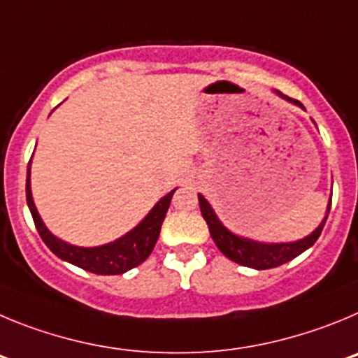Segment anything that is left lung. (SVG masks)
<instances>
[{
  "label": "left lung",
  "instance_id": "left-lung-1",
  "mask_svg": "<svg viewBox=\"0 0 358 358\" xmlns=\"http://www.w3.org/2000/svg\"><path fill=\"white\" fill-rule=\"evenodd\" d=\"M278 92V91H276ZM283 99H287V101L296 103L299 107L303 108V105L296 99L287 98V96H283L282 92H278ZM199 199V210H201L203 219L207 221L208 224V231H210L212 239H214L215 246L219 248V251L223 253L224 257H228L234 262L241 264V266L246 267H253V269H271V267H278L282 264L289 262L294 257L301 255L305 250L312 246V244L317 241V237L323 231L324 223H327L328 212H330L331 201H328L327 207V215L321 221V224L312 231L310 235H307L305 239H299L296 243H280V244H266V243H257V241L251 239H244V237H239V235L231 234L227 227H224L221 221L215 215L214 208L210 207V203L207 199L203 198L201 194H198Z\"/></svg>",
  "mask_w": 358,
  "mask_h": 358
}]
</instances>
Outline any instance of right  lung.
Wrapping results in <instances>:
<instances>
[{
  "instance_id": "obj_1",
  "label": "right lung",
  "mask_w": 358,
  "mask_h": 358,
  "mask_svg": "<svg viewBox=\"0 0 358 358\" xmlns=\"http://www.w3.org/2000/svg\"><path fill=\"white\" fill-rule=\"evenodd\" d=\"M30 164H28L27 173L28 208H30L35 228H37L41 239L46 243V246L59 259L66 260L69 264H75V266L82 267L85 271L96 273V275H123V273L130 271V269L137 267L139 264H143L150 257V253L155 248L157 239H159L160 227H162V221L167 214V208L171 205V198L176 189L164 196L134 230L128 231L123 237H119L117 241L96 248H80L57 239L48 230L46 224L43 223V219H41L37 208H35L34 198H31Z\"/></svg>"
}]
</instances>
